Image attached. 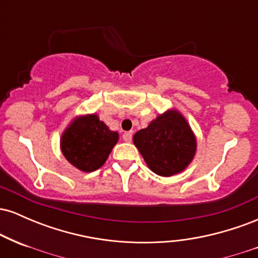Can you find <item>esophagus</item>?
<instances>
[{
  "label": "esophagus",
  "instance_id": "1",
  "mask_svg": "<svg viewBox=\"0 0 258 258\" xmlns=\"http://www.w3.org/2000/svg\"><path fill=\"white\" fill-rule=\"evenodd\" d=\"M122 139L126 142V143H130L132 141V133L131 132H125L122 135Z\"/></svg>",
  "mask_w": 258,
  "mask_h": 258
}]
</instances>
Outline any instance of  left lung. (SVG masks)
Returning <instances> with one entry per match:
<instances>
[{
	"mask_svg": "<svg viewBox=\"0 0 258 258\" xmlns=\"http://www.w3.org/2000/svg\"><path fill=\"white\" fill-rule=\"evenodd\" d=\"M133 143L148 167L161 177L178 174L197 154V137L184 115L177 109L159 114L146 128L133 136Z\"/></svg>",
	"mask_w": 258,
	"mask_h": 258,
	"instance_id": "1",
	"label": "left lung"
}]
</instances>
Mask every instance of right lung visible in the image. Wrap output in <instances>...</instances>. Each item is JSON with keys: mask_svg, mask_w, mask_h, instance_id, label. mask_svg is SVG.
Instances as JSON below:
<instances>
[{"mask_svg": "<svg viewBox=\"0 0 258 258\" xmlns=\"http://www.w3.org/2000/svg\"><path fill=\"white\" fill-rule=\"evenodd\" d=\"M119 133L111 131L97 114L75 116L60 137L64 158L82 172H92L105 164Z\"/></svg>", "mask_w": 258, "mask_h": 258, "instance_id": "obj_1", "label": "right lung"}]
</instances>
